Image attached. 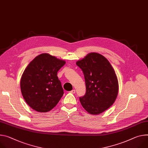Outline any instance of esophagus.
Masks as SVG:
<instances>
[{
  "label": "esophagus",
  "instance_id": "1",
  "mask_svg": "<svg viewBox=\"0 0 148 148\" xmlns=\"http://www.w3.org/2000/svg\"><path fill=\"white\" fill-rule=\"evenodd\" d=\"M70 92H71V93H73V94L75 93V90H71V91H70Z\"/></svg>",
  "mask_w": 148,
  "mask_h": 148
}]
</instances>
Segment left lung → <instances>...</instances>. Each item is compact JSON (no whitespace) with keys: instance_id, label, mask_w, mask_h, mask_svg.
<instances>
[{"instance_id":"left-lung-1","label":"left lung","mask_w":148,"mask_h":148,"mask_svg":"<svg viewBox=\"0 0 148 148\" xmlns=\"http://www.w3.org/2000/svg\"><path fill=\"white\" fill-rule=\"evenodd\" d=\"M76 64L83 72L86 93L79 97L83 108L90 114H99L114 103L119 92L117 77L112 65L103 56L90 52Z\"/></svg>"}]
</instances>
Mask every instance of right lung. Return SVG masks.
Listing matches in <instances>:
<instances>
[{"instance_id": "right-lung-1", "label": "right lung", "mask_w": 148, "mask_h": 148, "mask_svg": "<svg viewBox=\"0 0 148 148\" xmlns=\"http://www.w3.org/2000/svg\"><path fill=\"white\" fill-rule=\"evenodd\" d=\"M65 61L43 53L26 66L21 79L22 96L29 106L38 112H48L64 95L57 72Z\"/></svg>"}]
</instances>
